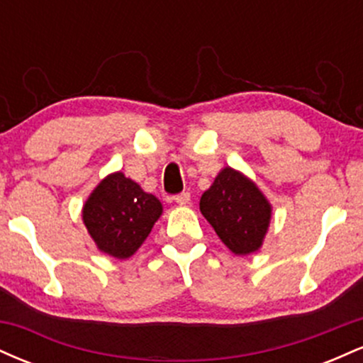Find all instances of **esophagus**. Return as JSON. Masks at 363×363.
Instances as JSON below:
<instances>
[{
    "instance_id": "obj_1",
    "label": "esophagus",
    "mask_w": 363,
    "mask_h": 363,
    "mask_svg": "<svg viewBox=\"0 0 363 363\" xmlns=\"http://www.w3.org/2000/svg\"><path fill=\"white\" fill-rule=\"evenodd\" d=\"M174 201H176L177 205L184 206V205H187V203L191 201V194L187 193V191H184V193H179V194L174 196Z\"/></svg>"
}]
</instances>
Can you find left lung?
Returning <instances> with one entry per match:
<instances>
[{"instance_id": "left-lung-1", "label": "left lung", "mask_w": 363, "mask_h": 363, "mask_svg": "<svg viewBox=\"0 0 363 363\" xmlns=\"http://www.w3.org/2000/svg\"><path fill=\"white\" fill-rule=\"evenodd\" d=\"M199 210L222 242L235 254H251L261 247L272 206L252 181L227 167L199 199Z\"/></svg>"}]
</instances>
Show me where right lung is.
Returning <instances> with one entry per match:
<instances>
[{
	"mask_svg": "<svg viewBox=\"0 0 363 363\" xmlns=\"http://www.w3.org/2000/svg\"><path fill=\"white\" fill-rule=\"evenodd\" d=\"M162 215L160 201L123 172L107 176L83 206V222L102 252L133 256Z\"/></svg>",
	"mask_w": 363,
	"mask_h": 363,
	"instance_id": "obj_1",
	"label": "right lung"
}]
</instances>
